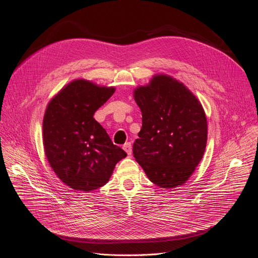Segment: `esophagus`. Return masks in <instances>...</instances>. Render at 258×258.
<instances>
[{
    "instance_id": "esophagus-1",
    "label": "esophagus",
    "mask_w": 258,
    "mask_h": 258,
    "mask_svg": "<svg viewBox=\"0 0 258 258\" xmlns=\"http://www.w3.org/2000/svg\"><path fill=\"white\" fill-rule=\"evenodd\" d=\"M123 150L127 153V155H131L132 154V144L128 142V143H125L124 145H123Z\"/></svg>"
}]
</instances>
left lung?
Returning <instances> with one entry per match:
<instances>
[{"mask_svg":"<svg viewBox=\"0 0 258 258\" xmlns=\"http://www.w3.org/2000/svg\"><path fill=\"white\" fill-rule=\"evenodd\" d=\"M142 128L133 153L149 179L161 188L182 185L201 161L207 121L197 98L177 81L157 76L135 90Z\"/></svg>","mask_w":258,"mask_h":258,"instance_id":"1","label":"left lung"}]
</instances>
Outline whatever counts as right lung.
<instances>
[{
    "instance_id": "obj_1",
    "label": "right lung",
    "mask_w": 258,
    "mask_h": 258,
    "mask_svg": "<svg viewBox=\"0 0 258 258\" xmlns=\"http://www.w3.org/2000/svg\"><path fill=\"white\" fill-rule=\"evenodd\" d=\"M115 92L88 81L68 84L49 103L43 121L47 159L58 177L77 191L96 190L126 156L94 118Z\"/></svg>"
}]
</instances>
